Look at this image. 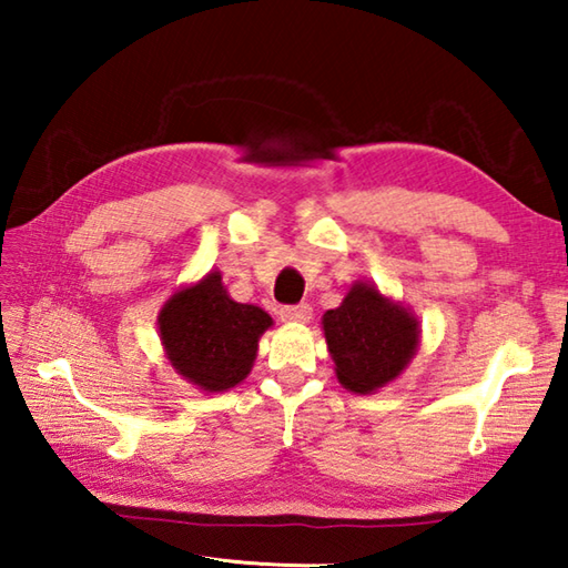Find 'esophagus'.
<instances>
[{
  "instance_id": "obj_1",
  "label": "esophagus",
  "mask_w": 568,
  "mask_h": 568,
  "mask_svg": "<svg viewBox=\"0 0 568 568\" xmlns=\"http://www.w3.org/2000/svg\"><path fill=\"white\" fill-rule=\"evenodd\" d=\"M281 318L287 323H307L313 318V307L307 303H297V305H283L281 307Z\"/></svg>"
}]
</instances>
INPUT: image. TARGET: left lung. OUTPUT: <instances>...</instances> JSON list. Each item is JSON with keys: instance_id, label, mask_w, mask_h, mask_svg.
Instances as JSON below:
<instances>
[{"instance_id": "1", "label": "left lung", "mask_w": 568, "mask_h": 568, "mask_svg": "<svg viewBox=\"0 0 568 568\" xmlns=\"http://www.w3.org/2000/svg\"><path fill=\"white\" fill-rule=\"evenodd\" d=\"M335 376L353 393H371L406 368L418 345V323L376 285L355 283L335 311L323 315Z\"/></svg>"}]
</instances>
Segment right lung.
<instances>
[{"label":"right lung","mask_w":568,"mask_h":568,"mask_svg":"<svg viewBox=\"0 0 568 568\" xmlns=\"http://www.w3.org/2000/svg\"><path fill=\"white\" fill-rule=\"evenodd\" d=\"M220 273L170 297L160 335L180 376L203 390H227L253 368L257 341L273 318L263 307L230 301Z\"/></svg>","instance_id":"1"}]
</instances>
